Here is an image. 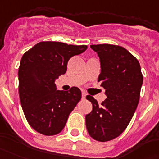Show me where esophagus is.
<instances>
[{
    "instance_id": "1",
    "label": "esophagus",
    "mask_w": 159,
    "mask_h": 159,
    "mask_svg": "<svg viewBox=\"0 0 159 159\" xmlns=\"http://www.w3.org/2000/svg\"><path fill=\"white\" fill-rule=\"evenodd\" d=\"M86 95H87V94H86L85 92H82V97H83V99H84V98H86Z\"/></svg>"
}]
</instances>
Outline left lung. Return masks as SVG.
Returning a JSON list of instances; mask_svg holds the SVG:
<instances>
[{"mask_svg":"<svg viewBox=\"0 0 159 159\" xmlns=\"http://www.w3.org/2000/svg\"><path fill=\"white\" fill-rule=\"evenodd\" d=\"M101 65L98 82L105 89L107 98L98 105L90 95L86 98L93 110L86 116V127L92 138L108 142L125 130L140 99L143 76L139 61L127 50L114 44H93Z\"/></svg>","mask_w":159,"mask_h":159,"instance_id":"1","label":"left lung"}]
</instances>
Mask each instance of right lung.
Masks as SVG:
<instances>
[{
    "label": "right lung",
    "mask_w": 159,
    "mask_h": 159,
    "mask_svg": "<svg viewBox=\"0 0 159 159\" xmlns=\"http://www.w3.org/2000/svg\"><path fill=\"white\" fill-rule=\"evenodd\" d=\"M87 45L43 41L23 54L18 68V92L23 113L34 130L44 136L60 133L82 98L78 88L60 91L55 81L66 73L72 56Z\"/></svg>",
    "instance_id": "add662e5"
}]
</instances>
